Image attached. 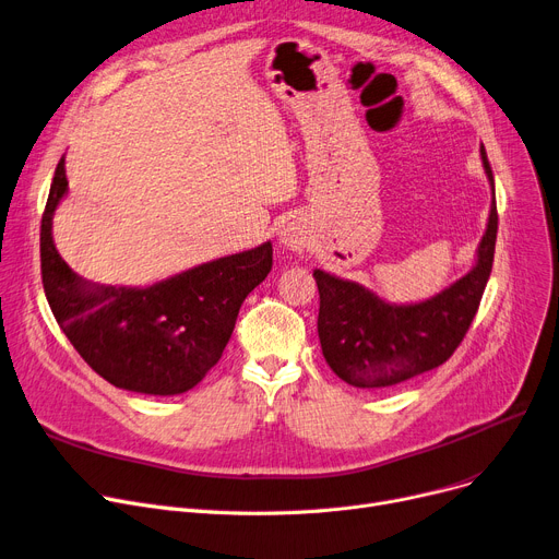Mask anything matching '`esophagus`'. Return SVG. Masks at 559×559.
I'll list each match as a JSON object with an SVG mask.
<instances>
[{
	"label": "esophagus",
	"mask_w": 559,
	"mask_h": 559,
	"mask_svg": "<svg viewBox=\"0 0 559 559\" xmlns=\"http://www.w3.org/2000/svg\"><path fill=\"white\" fill-rule=\"evenodd\" d=\"M280 243L288 250H302L305 248V233L302 227H298L295 223H288L282 233H280Z\"/></svg>",
	"instance_id": "34e87169"
}]
</instances>
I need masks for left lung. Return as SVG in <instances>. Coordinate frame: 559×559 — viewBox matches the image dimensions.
<instances>
[{
  "instance_id": "obj_1",
  "label": "left lung",
  "mask_w": 559,
  "mask_h": 559,
  "mask_svg": "<svg viewBox=\"0 0 559 559\" xmlns=\"http://www.w3.org/2000/svg\"><path fill=\"white\" fill-rule=\"evenodd\" d=\"M480 159L491 187V205L476 264L465 277L424 302L395 305L381 300L364 284L313 271L320 293L322 356L345 383L354 388L402 383L442 366L463 343L491 273L499 229L495 176L483 146Z\"/></svg>"
}]
</instances>
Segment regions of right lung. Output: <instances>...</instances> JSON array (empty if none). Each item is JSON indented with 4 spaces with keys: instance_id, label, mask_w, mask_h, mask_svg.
<instances>
[{
    "instance_id": "obj_1",
    "label": "right lung",
    "mask_w": 559,
    "mask_h": 559,
    "mask_svg": "<svg viewBox=\"0 0 559 559\" xmlns=\"http://www.w3.org/2000/svg\"><path fill=\"white\" fill-rule=\"evenodd\" d=\"M68 193L64 157L40 227L49 307L85 364L142 395H182L218 364L248 293L273 269L271 241L182 271L151 286H104L79 277L58 254L53 212Z\"/></svg>"
}]
</instances>
